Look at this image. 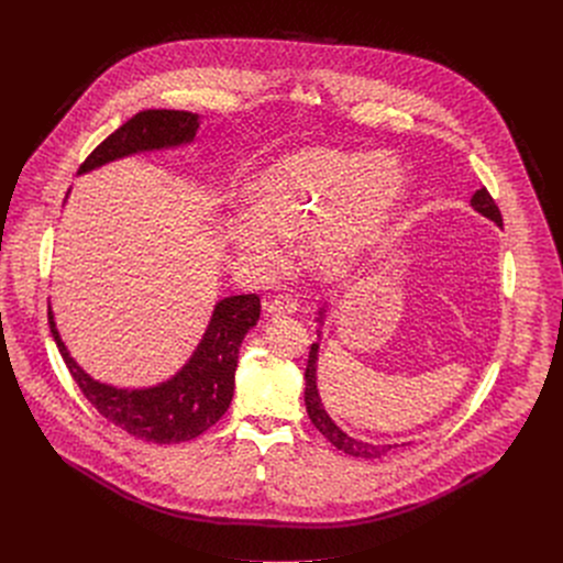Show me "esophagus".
<instances>
[{"instance_id":"1","label":"esophagus","mask_w":563,"mask_h":563,"mask_svg":"<svg viewBox=\"0 0 563 563\" xmlns=\"http://www.w3.org/2000/svg\"><path fill=\"white\" fill-rule=\"evenodd\" d=\"M298 311V302L294 296L289 294H280V296H274L269 302H267V313L269 316H283V313H296Z\"/></svg>"}]
</instances>
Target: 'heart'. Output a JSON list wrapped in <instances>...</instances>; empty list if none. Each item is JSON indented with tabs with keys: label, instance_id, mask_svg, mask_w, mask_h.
<instances>
[{
	"label": "heart",
	"instance_id": "1",
	"mask_svg": "<svg viewBox=\"0 0 563 563\" xmlns=\"http://www.w3.org/2000/svg\"><path fill=\"white\" fill-rule=\"evenodd\" d=\"M406 185V172L385 153L302 146L254 176L250 211L231 218L229 240L238 256L269 272L285 261L287 238H302L307 267L341 283L385 247Z\"/></svg>",
	"mask_w": 563,
	"mask_h": 563
}]
</instances>
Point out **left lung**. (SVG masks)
<instances>
[{"label": "left lung", "mask_w": 563, "mask_h": 563, "mask_svg": "<svg viewBox=\"0 0 563 563\" xmlns=\"http://www.w3.org/2000/svg\"><path fill=\"white\" fill-rule=\"evenodd\" d=\"M470 205L474 207V211H478L481 216L490 218L493 222H497L499 227H504V218H501V211L499 207L495 205L493 196L488 194L486 187H481ZM328 302L318 309V323H323L325 318V309ZM316 363H318V343L311 345L309 350V358H307V367H305V406H307V415L311 419V423L316 426V430L323 434L334 448H339L341 452L350 454V456H361V459H380L385 456L387 452H391L394 448H400V445H408V443H367V441H358L354 437H350L347 432H343L334 421L332 417L325 412L323 408V400H320V394H318V385H316Z\"/></svg>", "instance_id": "8db88e82"}]
</instances>
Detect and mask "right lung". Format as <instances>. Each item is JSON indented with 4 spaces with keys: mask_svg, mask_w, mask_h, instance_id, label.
Segmentation results:
<instances>
[{
    "mask_svg": "<svg viewBox=\"0 0 563 563\" xmlns=\"http://www.w3.org/2000/svg\"><path fill=\"white\" fill-rule=\"evenodd\" d=\"M200 126L198 113L148 109L135 113L113 131L85 159L79 174L93 172L113 159L176 148L194 142ZM261 298L256 294L227 296L216 302L209 328L185 367L153 387H113L91 378L68 354L48 305V325L55 345L89 404L113 426L148 443H183L207 432L229 408L238 350L245 334L258 323Z\"/></svg>",
    "mask_w": 563,
    "mask_h": 563,
    "instance_id": "add662e5",
    "label": "right lung"
}]
</instances>
